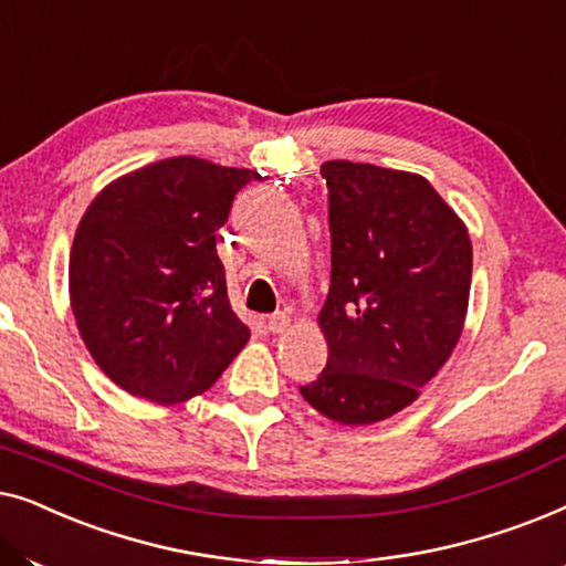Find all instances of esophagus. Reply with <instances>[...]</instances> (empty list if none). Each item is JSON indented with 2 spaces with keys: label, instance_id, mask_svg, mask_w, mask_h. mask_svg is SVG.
I'll use <instances>...</instances> for the list:
<instances>
[{
  "label": "esophagus",
  "instance_id": "obj_1",
  "mask_svg": "<svg viewBox=\"0 0 566 566\" xmlns=\"http://www.w3.org/2000/svg\"><path fill=\"white\" fill-rule=\"evenodd\" d=\"M289 324H291V316L285 312H275L265 319V327L273 332V335H281V332L289 329Z\"/></svg>",
  "mask_w": 566,
  "mask_h": 566
}]
</instances>
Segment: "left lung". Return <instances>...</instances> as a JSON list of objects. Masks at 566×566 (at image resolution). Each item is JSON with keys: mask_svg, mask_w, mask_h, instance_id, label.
Masks as SVG:
<instances>
[{"mask_svg": "<svg viewBox=\"0 0 566 566\" xmlns=\"http://www.w3.org/2000/svg\"><path fill=\"white\" fill-rule=\"evenodd\" d=\"M332 277L316 324L327 368L301 397L339 424H374L420 397L467 322L471 239L422 175L360 161L322 165Z\"/></svg>", "mask_w": 566, "mask_h": 566, "instance_id": "left-lung-1", "label": "left lung"}]
</instances>
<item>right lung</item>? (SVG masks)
Segmentation results:
<instances>
[{
	"instance_id": "right-lung-1",
	"label": "right lung",
	"mask_w": 566,
	"mask_h": 566,
	"mask_svg": "<svg viewBox=\"0 0 566 566\" xmlns=\"http://www.w3.org/2000/svg\"><path fill=\"white\" fill-rule=\"evenodd\" d=\"M258 172L198 157L138 167L97 192L69 254L76 329L130 397L169 407L211 389L250 339L216 231Z\"/></svg>"
}]
</instances>
